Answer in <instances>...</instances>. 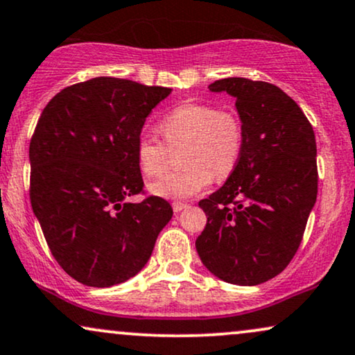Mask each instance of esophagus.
I'll use <instances>...</instances> for the list:
<instances>
[{
    "label": "esophagus",
    "mask_w": 355,
    "mask_h": 355,
    "mask_svg": "<svg viewBox=\"0 0 355 355\" xmlns=\"http://www.w3.org/2000/svg\"><path fill=\"white\" fill-rule=\"evenodd\" d=\"M172 208H173L175 213H180L182 209H185V208H187V203H183V201H173V203H172Z\"/></svg>",
    "instance_id": "1"
}]
</instances>
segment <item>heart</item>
Wrapping results in <instances>:
<instances>
[{
  "mask_svg": "<svg viewBox=\"0 0 355 355\" xmlns=\"http://www.w3.org/2000/svg\"><path fill=\"white\" fill-rule=\"evenodd\" d=\"M167 144L152 134H141L136 144L139 167L147 177H160L170 165V149L182 152L180 172L152 183L150 191L162 198H190L213 182L234 172L244 150V124L232 110L209 103H185L164 116L159 124Z\"/></svg>",
  "mask_w": 355,
  "mask_h": 355,
  "instance_id": "1",
  "label": "heart"
}]
</instances>
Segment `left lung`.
<instances>
[{"instance_id": "left-lung-1", "label": "left lung", "mask_w": 355, "mask_h": 355, "mask_svg": "<svg viewBox=\"0 0 355 355\" xmlns=\"http://www.w3.org/2000/svg\"><path fill=\"white\" fill-rule=\"evenodd\" d=\"M236 98L244 150L226 183L200 201L208 221L196 239L201 262L234 285H259L285 270L316 203L313 125L275 85L223 78L208 87Z\"/></svg>"}]
</instances>
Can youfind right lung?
I'll list each match as a JSON object with an SVG mask.
<instances>
[{"label": "right lung", "mask_w": 355, "mask_h": 355, "mask_svg": "<svg viewBox=\"0 0 355 355\" xmlns=\"http://www.w3.org/2000/svg\"><path fill=\"white\" fill-rule=\"evenodd\" d=\"M172 89L96 77L57 93L29 146L31 205L49 249L71 278L113 286L142 270L173 209L144 193L136 144Z\"/></svg>", "instance_id": "right-lung-1"}]
</instances>
